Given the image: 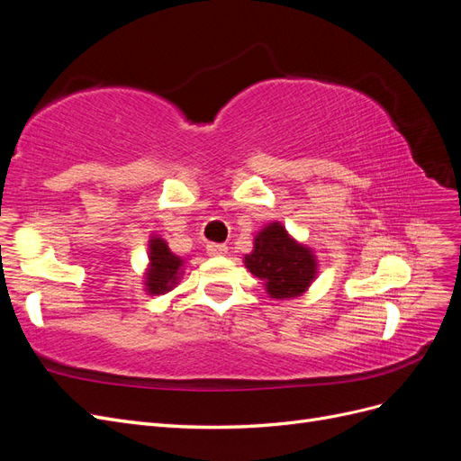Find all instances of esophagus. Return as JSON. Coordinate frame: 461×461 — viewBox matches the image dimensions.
Listing matches in <instances>:
<instances>
[{
    "label": "esophagus",
    "mask_w": 461,
    "mask_h": 461,
    "mask_svg": "<svg viewBox=\"0 0 461 461\" xmlns=\"http://www.w3.org/2000/svg\"><path fill=\"white\" fill-rule=\"evenodd\" d=\"M229 252L227 244H207V254L213 256V258H221Z\"/></svg>",
    "instance_id": "esophagus-1"
}]
</instances>
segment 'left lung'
<instances>
[{"instance_id": "1", "label": "left lung", "mask_w": 461, "mask_h": 461, "mask_svg": "<svg viewBox=\"0 0 461 461\" xmlns=\"http://www.w3.org/2000/svg\"><path fill=\"white\" fill-rule=\"evenodd\" d=\"M242 261L259 278L267 296L278 302L305 294L319 275L313 248L296 240L281 221H271L256 232L254 249Z\"/></svg>"}]
</instances>
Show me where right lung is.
Listing matches in <instances>:
<instances>
[{
	"label": "right lung",
	"mask_w": 461,
	"mask_h": 461,
	"mask_svg": "<svg viewBox=\"0 0 461 461\" xmlns=\"http://www.w3.org/2000/svg\"><path fill=\"white\" fill-rule=\"evenodd\" d=\"M186 259L171 252L169 244L159 234H151L148 240V265L142 285L148 296H163L171 292L183 278Z\"/></svg>",
	"instance_id": "obj_1"
}]
</instances>
